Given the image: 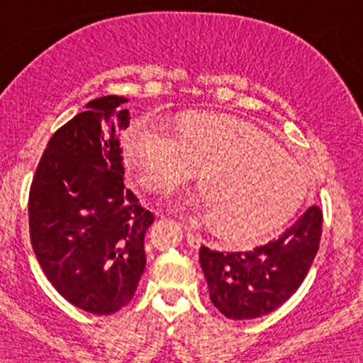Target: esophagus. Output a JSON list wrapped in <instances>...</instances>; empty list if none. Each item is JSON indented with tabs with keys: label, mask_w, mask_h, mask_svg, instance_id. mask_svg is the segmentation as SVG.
Wrapping results in <instances>:
<instances>
[{
	"label": "esophagus",
	"mask_w": 363,
	"mask_h": 363,
	"mask_svg": "<svg viewBox=\"0 0 363 363\" xmlns=\"http://www.w3.org/2000/svg\"><path fill=\"white\" fill-rule=\"evenodd\" d=\"M186 237H187V242H189V245H199L201 244V235L198 234V232H194L193 228H187L186 232Z\"/></svg>",
	"instance_id": "34e87169"
}]
</instances>
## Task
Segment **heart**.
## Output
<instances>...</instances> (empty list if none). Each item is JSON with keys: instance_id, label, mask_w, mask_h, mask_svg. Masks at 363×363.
<instances>
[{"instance_id": "heart-1", "label": "heart", "mask_w": 363, "mask_h": 363, "mask_svg": "<svg viewBox=\"0 0 363 363\" xmlns=\"http://www.w3.org/2000/svg\"><path fill=\"white\" fill-rule=\"evenodd\" d=\"M124 158L148 189L167 193L201 170L205 191L177 208L215 220L225 235L262 234L294 215L307 191L301 165L245 121L191 114L179 133L150 118L123 136Z\"/></svg>"}]
</instances>
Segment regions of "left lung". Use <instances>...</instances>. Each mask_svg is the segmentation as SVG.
Masks as SVG:
<instances>
[{
  "instance_id": "obj_1",
  "label": "left lung",
  "mask_w": 363,
  "mask_h": 363,
  "mask_svg": "<svg viewBox=\"0 0 363 363\" xmlns=\"http://www.w3.org/2000/svg\"><path fill=\"white\" fill-rule=\"evenodd\" d=\"M323 211L309 206L274 240L239 252L201 245L199 264L213 306L228 319H256L297 291L319 249Z\"/></svg>"
}]
</instances>
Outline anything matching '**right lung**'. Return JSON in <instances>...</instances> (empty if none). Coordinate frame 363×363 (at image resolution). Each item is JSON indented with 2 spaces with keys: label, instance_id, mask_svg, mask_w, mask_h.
<instances>
[{
  "label": "right lung",
  "instance_id": "obj_1",
  "mask_svg": "<svg viewBox=\"0 0 363 363\" xmlns=\"http://www.w3.org/2000/svg\"><path fill=\"white\" fill-rule=\"evenodd\" d=\"M128 99L107 95L49 140L28 196L35 257L48 280L78 309L107 315L131 301L145 272L152 211L124 186L119 131Z\"/></svg>",
  "mask_w": 363,
  "mask_h": 363
}]
</instances>
